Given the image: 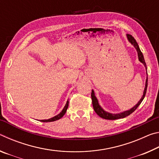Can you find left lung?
I'll list each match as a JSON object with an SVG mask.
<instances>
[{
    "mask_svg": "<svg viewBox=\"0 0 159 159\" xmlns=\"http://www.w3.org/2000/svg\"><path fill=\"white\" fill-rule=\"evenodd\" d=\"M126 36H127L128 41L130 42L131 45H133L134 47V48L136 49L137 52H138L139 61H140L141 63L144 64L145 69H146V70H147V79H146V82H145V87H144V90L143 92V95L142 96L141 99H139V101L138 102V103H137L133 107H132L131 109L127 110V111H123L120 113H118V114H112V113H109L108 111H106L105 110H104L100 105H99L98 99L96 98V96L95 95V92H94L93 90H92V93H91V98H92V101H93V109H94V110H95V111L96 112V114H98L99 117L104 118V119L116 120V119H118V118H123L126 116H128V115H130L133 111H135V109L138 108L139 104H141L142 100L144 99L145 95H146V93H147V85H148V76H147V68L146 63H145V61H144V56H143V55H142L141 50H140V49H139V45L138 44V43H137V41H135V39H134V38L130 34H127L126 35Z\"/></svg>",
    "mask_w": 159,
    "mask_h": 159,
    "instance_id": "1",
    "label": "left lung"
}]
</instances>
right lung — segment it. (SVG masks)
<instances>
[{
  "mask_svg": "<svg viewBox=\"0 0 159 159\" xmlns=\"http://www.w3.org/2000/svg\"><path fill=\"white\" fill-rule=\"evenodd\" d=\"M68 107H69V100H67L65 106H64V109L61 110V111L60 113V114H57V116H55L52 117V118H49V119L40 120V121H41V122H52V121H55V120L60 119V118L62 117L64 114H65L66 110H67V109H68Z\"/></svg>",
  "mask_w": 159,
  "mask_h": 159,
  "instance_id": "add662e5",
  "label": "right lung"
}]
</instances>
